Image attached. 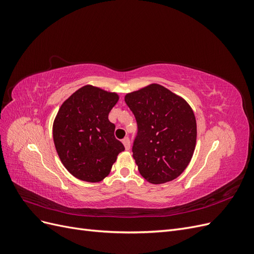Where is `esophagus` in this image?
<instances>
[{
  "mask_svg": "<svg viewBox=\"0 0 254 254\" xmlns=\"http://www.w3.org/2000/svg\"><path fill=\"white\" fill-rule=\"evenodd\" d=\"M122 142H123V144H124V146H125V149L129 150L130 149V140H129V137H125V139L123 140Z\"/></svg>",
  "mask_w": 254,
  "mask_h": 254,
  "instance_id": "1",
  "label": "esophagus"
}]
</instances>
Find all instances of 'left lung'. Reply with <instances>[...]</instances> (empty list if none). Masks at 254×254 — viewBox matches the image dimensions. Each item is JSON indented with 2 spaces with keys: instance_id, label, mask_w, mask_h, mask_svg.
Listing matches in <instances>:
<instances>
[{
  "instance_id": "left-lung-1",
  "label": "left lung",
  "mask_w": 254,
  "mask_h": 254,
  "mask_svg": "<svg viewBox=\"0 0 254 254\" xmlns=\"http://www.w3.org/2000/svg\"><path fill=\"white\" fill-rule=\"evenodd\" d=\"M125 102L137 124L132 156L140 174L153 184L176 179L196 146L197 125L190 106L158 83L126 94Z\"/></svg>"
}]
</instances>
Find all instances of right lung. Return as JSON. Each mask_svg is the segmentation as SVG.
Instances as JSON below:
<instances>
[{"label":"right lung","instance_id":"obj_1","mask_svg":"<svg viewBox=\"0 0 254 254\" xmlns=\"http://www.w3.org/2000/svg\"><path fill=\"white\" fill-rule=\"evenodd\" d=\"M118 101L114 92L87 84L59 108L53 124L54 144L64 167L79 180L102 181L125 150L108 119Z\"/></svg>","mask_w":254,"mask_h":254}]
</instances>
